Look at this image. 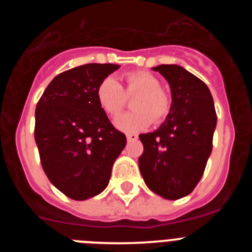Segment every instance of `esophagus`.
<instances>
[{"label": "esophagus", "instance_id": "esophagus-1", "mask_svg": "<svg viewBox=\"0 0 252 252\" xmlns=\"http://www.w3.org/2000/svg\"><path fill=\"white\" fill-rule=\"evenodd\" d=\"M126 137H127V141H136V140L139 139V136H137L136 133H127Z\"/></svg>", "mask_w": 252, "mask_h": 252}]
</instances>
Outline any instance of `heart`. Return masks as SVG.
<instances>
[{
  "label": "heart",
  "mask_w": 252,
  "mask_h": 252,
  "mask_svg": "<svg viewBox=\"0 0 252 252\" xmlns=\"http://www.w3.org/2000/svg\"><path fill=\"white\" fill-rule=\"evenodd\" d=\"M122 84L115 78L107 77L95 90V99L106 115H119L127 103V97L136 94L131 106L135 110L116 117V127L125 132H137L146 128L151 121L160 124L171 111V98L160 88L159 78L146 70L124 73Z\"/></svg>",
  "instance_id": "b5f03b06"
}]
</instances>
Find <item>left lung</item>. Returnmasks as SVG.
Returning <instances> with one entry per match:
<instances>
[{"label":"left lung","instance_id":"1","mask_svg":"<svg viewBox=\"0 0 252 252\" xmlns=\"http://www.w3.org/2000/svg\"><path fill=\"white\" fill-rule=\"evenodd\" d=\"M171 90V111L157 131L141 133L139 168L146 186L166 199H179L201 180L213 146L217 124L208 87L174 64L154 66Z\"/></svg>","mask_w":252,"mask_h":252}]
</instances>
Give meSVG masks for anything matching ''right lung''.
Segmentation results:
<instances>
[{"mask_svg": "<svg viewBox=\"0 0 252 252\" xmlns=\"http://www.w3.org/2000/svg\"><path fill=\"white\" fill-rule=\"evenodd\" d=\"M117 64H84L49 83L35 111L34 136L46 177L66 197L83 201L108 186L125 133L111 124L95 99L102 79Z\"/></svg>", "mask_w": 252, "mask_h": 252, "instance_id": "add662e5", "label": "right lung"}]
</instances>
